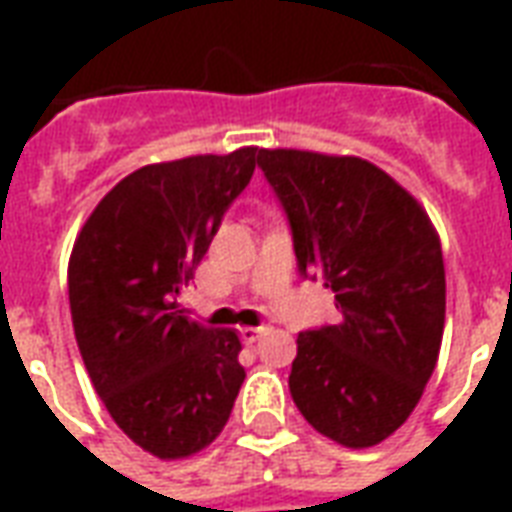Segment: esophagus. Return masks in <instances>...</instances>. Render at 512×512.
Returning a JSON list of instances; mask_svg holds the SVG:
<instances>
[{
    "label": "esophagus",
    "mask_w": 512,
    "mask_h": 512,
    "mask_svg": "<svg viewBox=\"0 0 512 512\" xmlns=\"http://www.w3.org/2000/svg\"><path fill=\"white\" fill-rule=\"evenodd\" d=\"M263 334H268V326H244V329H241V340H244L246 345H252L257 343Z\"/></svg>",
    "instance_id": "obj_1"
}]
</instances>
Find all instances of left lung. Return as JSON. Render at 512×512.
I'll list each match as a JSON object with an SVG mask.
<instances>
[{
  "instance_id": "1",
  "label": "left lung",
  "mask_w": 512,
  "mask_h": 512,
  "mask_svg": "<svg viewBox=\"0 0 512 512\" xmlns=\"http://www.w3.org/2000/svg\"><path fill=\"white\" fill-rule=\"evenodd\" d=\"M301 277L334 290L340 323L299 334L290 395L345 447L392 436L425 392L444 332V260L428 213L365 158L260 150Z\"/></svg>"
}]
</instances>
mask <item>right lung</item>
<instances>
[{
    "label": "right lung",
    "instance_id": "right-lung-1",
    "mask_svg": "<svg viewBox=\"0 0 512 512\" xmlns=\"http://www.w3.org/2000/svg\"><path fill=\"white\" fill-rule=\"evenodd\" d=\"M257 153L136 169L73 244L68 296L84 367L117 428L164 461L222 433L246 378L238 334L189 321L178 293L249 186Z\"/></svg>",
    "mask_w": 512,
    "mask_h": 512
}]
</instances>
